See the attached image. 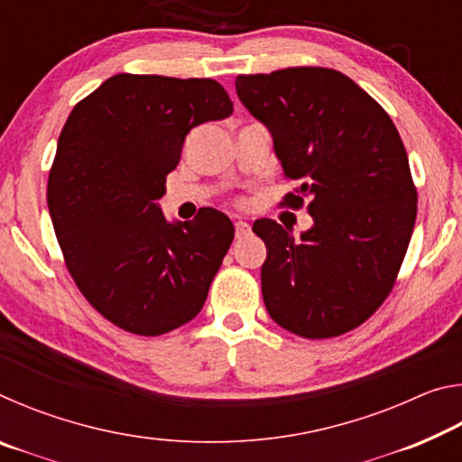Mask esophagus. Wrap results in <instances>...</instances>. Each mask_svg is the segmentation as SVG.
<instances>
[{
  "mask_svg": "<svg viewBox=\"0 0 462 462\" xmlns=\"http://www.w3.org/2000/svg\"><path fill=\"white\" fill-rule=\"evenodd\" d=\"M234 228H236V238H245V236H248L250 234V226L246 224V222H236V226H234Z\"/></svg>",
  "mask_w": 462,
  "mask_h": 462,
  "instance_id": "esophagus-1",
  "label": "esophagus"
}]
</instances>
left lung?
<instances>
[{
  "mask_svg": "<svg viewBox=\"0 0 462 462\" xmlns=\"http://www.w3.org/2000/svg\"><path fill=\"white\" fill-rule=\"evenodd\" d=\"M236 93L271 130L283 175L300 181L281 206H308L314 217L301 240L269 217L253 226L267 245L269 316L310 340L355 330L393 289L416 224L418 191L400 132L334 69L238 75Z\"/></svg>",
  "mask_w": 462,
  "mask_h": 462,
  "instance_id": "1",
  "label": "left lung"
}]
</instances>
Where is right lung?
Returning a JSON list of instances; mask_svg holds the SVG:
<instances>
[{"label":"right lung","instance_id":"add662e5","mask_svg":"<svg viewBox=\"0 0 462 462\" xmlns=\"http://www.w3.org/2000/svg\"><path fill=\"white\" fill-rule=\"evenodd\" d=\"M232 112L214 79L120 73L69 114L46 201L75 285L122 330L167 334L206 303L234 238L230 217L201 208L169 224L156 201L189 130Z\"/></svg>","mask_w":462,"mask_h":462}]
</instances>
